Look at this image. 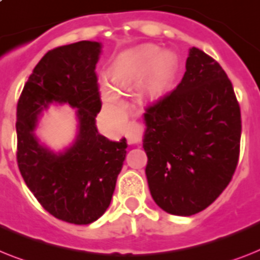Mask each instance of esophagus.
<instances>
[{"mask_svg":"<svg viewBox=\"0 0 260 260\" xmlns=\"http://www.w3.org/2000/svg\"><path fill=\"white\" fill-rule=\"evenodd\" d=\"M144 136V126L143 124L132 121L126 129V140L129 144H140Z\"/></svg>","mask_w":260,"mask_h":260,"instance_id":"1","label":"esophagus"}]
</instances>
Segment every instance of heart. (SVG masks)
I'll list each match as a JSON object with an SVG mask.
<instances>
[{"label": "heart", "instance_id": "obj_1", "mask_svg": "<svg viewBox=\"0 0 260 260\" xmlns=\"http://www.w3.org/2000/svg\"><path fill=\"white\" fill-rule=\"evenodd\" d=\"M179 68L178 56L155 44H143L117 56L109 68V79L117 90L128 92L141 82L139 99L144 104H152L163 99L174 81ZM101 97L113 112H121L124 104L119 93L111 86H101Z\"/></svg>", "mask_w": 260, "mask_h": 260}]
</instances>
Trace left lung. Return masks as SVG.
Segmentation results:
<instances>
[{
	"label": "left lung",
	"instance_id": "1",
	"mask_svg": "<svg viewBox=\"0 0 260 260\" xmlns=\"http://www.w3.org/2000/svg\"><path fill=\"white\" fill-rule=\"evenodd\" d=\"M145 175L155 203L191 216L218 199L238 166L242 119L233 84L219 62L189 49L171 93L145 109Z\"/></svg>",
	"mask_w": 260,
	"mask_h": 260
}]
</instances>
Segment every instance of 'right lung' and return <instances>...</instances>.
I'll use <instances>...</instances> for the list:
<instances>
[{
	"instance_id": "obj_1",
	"label": "right lung",
	"mask_w": 260,
	"mask_h": 260,
	"mask_svg": "<svg viewBox=\"0 0 260 260\" xmlns=\"http://www.w3.org/2000/svg\"><path fill=\"white\" fill-rule=\"evenodd\" d=\"M101 44L79 41L49 50L33 69L17 104V163L39 203L73 224H89L111 204L125 160L126 140L99 134L101 109L96 64ZM52 102L78 109L79 134L72 147L54 154L39 144L34 129Z\"/></svg>"
}]
</instances>
